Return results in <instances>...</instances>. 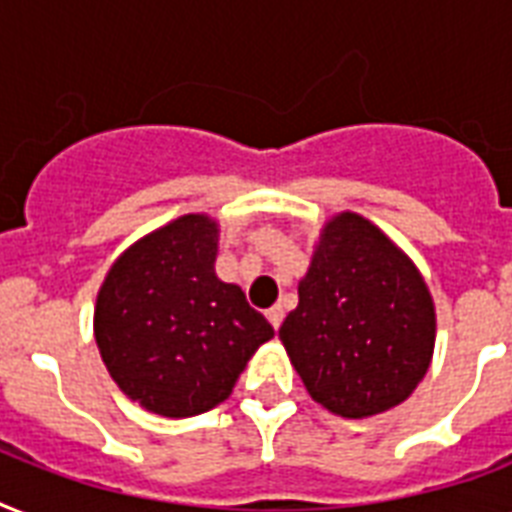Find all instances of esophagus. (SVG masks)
I'll return each mask as SVG.
<instances>
[{
  "instance_id": "34e87169",
  "label": "esophagus",
  "mask_w": 512,
  "mask_h": 512,
  "mask_svg": "<svg viewBox=\"0 0 512 512\" xmlns=\"http://www.w3.org/2000/svg\"><path fill=\"white\" fill-rule=\"evenodd\" d=\"M265 316H268V321H271L273 329H279L281 321H284V308H281V305H273L271 311L265 313Z\"/></svg>"
}]
</instances>
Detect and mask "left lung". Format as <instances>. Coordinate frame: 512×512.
Here are the masks:
<instances>
[{
	"label": "left lung",
	"mask_w": 512,
	"mask_h": 512,
	"mask_svg": "<svg viewBox=\"0 0 512 512\" xmlns=\"http://www.w3.org/2000/svg\"><path fill=\"white\" fill-rule=\"evenodd\" d=\"M279 340L316 404L364 420L412 396L436 348V303L412 257L356 212L324 223Z\"/></svg>",
	"instance_id": "8db88e82"
}]
</instances>
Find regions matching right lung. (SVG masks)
Instances as JSON below:
<instances>
[{
    "instance_id": "right-lung-1",
    "label": "right lung",
    "mask_w": 512,
    "mask_h": 512,
    "mask_svg": "<svg viewBox=\"0 0 512 512\" xmlns=\"http://www.w3.org/2000/svg\"><path fill=\"white\" fill-rule=\"evenodd\" d=\"M217 244L215 217L180 215L124 249L100 284V358L146 412L180 420L215 409L273 337L241 287L217 279Z\"/></svg>"
}]
</instances>
